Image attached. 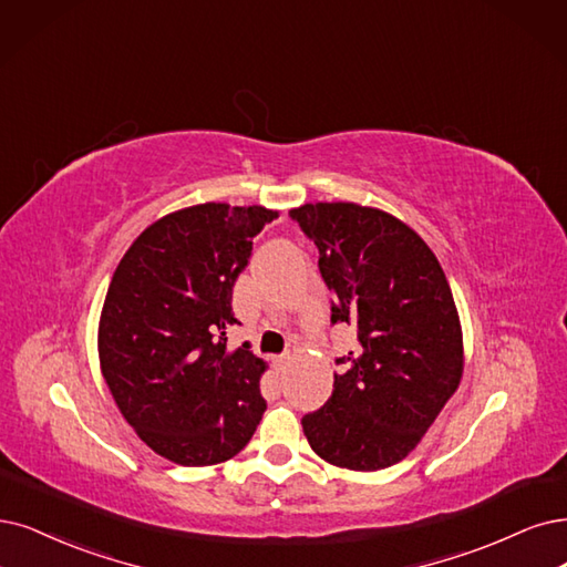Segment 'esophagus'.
I'll list each match as a JSON object with an SVG mask.
<instances>
[{
	"label": "esophagus",
	"instance_id": "1",
	"mask_svg": "<svg viewBox=\"0 0 567 567\" xmlns=\"http://www.w3.org/2000/svg\"><path fill=\"white\" fill-rule=\"evenodd\" d=\"M289 364V354H282V358H276V369L278 371H285Z\"/></svg>",
	"mask_w": 567,
	"mask_h": 567
}]
</instances>
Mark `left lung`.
Masks as SVG:
<instances>
[{"label": "left lung", "mask_w": 567, "mask_h": 567, "mask_svg": "<svg viewBox=\"0 0 567 567\" xmlns=\"http://www.w3.org/2000/svg\"><path fill=\"white\" fill-rule=\"evenodd\" d=\"M320 249L331 322L358 329V352L333 373L322 409L303 415L310 449L329 465H396L455 394L465 369L463 327L434 251L402 219L358 203L289 209Z\"/></svg>", "instance_id": "1"}]
</instances>
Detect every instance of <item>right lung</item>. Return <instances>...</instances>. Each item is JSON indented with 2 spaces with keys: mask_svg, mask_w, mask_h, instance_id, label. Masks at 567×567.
I'll list each match as a JSON object with an SVG mask.
<instances>
[{
  "mask_svg": "<svg viewBox=\"0 0 567 567\" xmlns=\"http://www.w3.org/2000/svg\"><path fill=\"white\" fill-rule=\"evenodd\" d=\"M261 205L200 203L146 226L118 261L97 324L100 371L142 442L182 467L238 455L266 402L268 364L228 350L234 285L251 238L278 219Z\"/></svg>",
  "mask_w": 567,
  "mask_h": 567,
  "instance_id": "right-lung-1",
  "label": "right lung"
}]
</instances>
